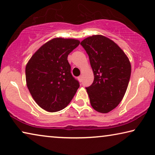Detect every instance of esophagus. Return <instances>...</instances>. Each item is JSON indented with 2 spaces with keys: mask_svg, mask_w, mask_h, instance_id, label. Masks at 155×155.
<instances>
[{
  "mask_svg": "<svg viewBox=\"0 0 155 155\" xmlns=\"http://www.w3.org/2000/svg\"><path fill=\"white\" fill-rule=\"evenodd\" d=\"M78 81H79L80 82H81L82 81H83V76H79V77H78Z\"/></svg>",
  "mask_w": 155,
  "mask_h": 155,
  "instance_id": "34e87169",
  "label": "esophagus"
}]
</instances>
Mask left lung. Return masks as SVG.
<instances>
[{
	"instance_id": "obj_1",
	"label": "left lung",
	"mask_w": 155,
	"mask_h": 155,
	"mask_svg": "<svg viewBox=\"0 0 155 155\" xmlns=\"http://www.w3.org/2000/svg\"><path fill=\"white\" fill-rule=\"evenodd\" d=\"M90 58L94 81L86 87L96 111L107 113L124 98L131 74V65L119 46L102 35L89 36L81 42Z\"/></svg>"
}]
</instances>
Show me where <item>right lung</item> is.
Listing matches in <instances>:
<instances>
[{
	"label": "right lung",
	"instance_id": "obj_1",
	"mask_svg": "<svg viewBox=\"0 0 155 155\" xmlns=\"http://www.w3.org/2000/svg\"><path fill=\"white\" fill-rule=\"evenodd\" d=\"M79 43L74 38H53L41 46L27 63V86L36 104L46 111L64 109L79 87L68 61L69 54Z\"/></svg>",
	"mask_w": 155,
	"mask_h": 155
}]
</instances>
